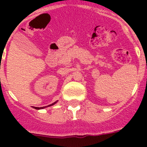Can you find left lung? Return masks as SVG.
Returning a JSON list of instances; mask_svg holds the SVG:
<instances>
[{
	"mask_svg": "<svg viewBox=\"0 0 147 147\" xmlns=\"http://www.w3.org/2000/svg\"><path fill=\"white\" fill-rule=\"evenodd\" d=\"M36 109H38V110H40V109H42V108H39V107H35Z\"/></svg>",
	"mask_w": 147,
	"mask_h": 147,
	"instance_id": "1",
	"label": "left lung"
}]
</instances>
